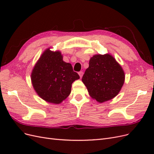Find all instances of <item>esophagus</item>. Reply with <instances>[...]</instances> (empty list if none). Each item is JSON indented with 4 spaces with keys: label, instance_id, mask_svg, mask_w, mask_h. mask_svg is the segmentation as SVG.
<instances>
[{
    "label": "esophagus",
    "instance_id": "obj_1",
    "mask_svg": "<svg viewBox=\"0 0 154 154\" xmlns=\"http://www.w3.org/2000/svg\"><path fill=\"white\" fill-rule=\"evenodd\" d=\"M78 74H79V76H80V78H82V77L83 76V72L82 71H80V72H78Z\"/></svg>",
    "mask_w": 154,
    "mask_h": 154
}]
</instances>
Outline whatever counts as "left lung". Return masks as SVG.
I'll use <instances>...</instances> for the list:
<instances>
[{
	"mask_svg": "<svg viewBox=\"0 0 154 154\" xmlns=\"http://www.w3.org/2000/svg\"><path fill=\"white\" fill-rule=\"evenodd\" d=\"M125 72L111 54H95L82 77L88 94L99 103L113 99L124 84Z\"/></svg>",
	"mask_w": 154,
	"mask_h": 154,
	"instance_id": "obj_1",
	"label": "left lung"
}]
</instances>
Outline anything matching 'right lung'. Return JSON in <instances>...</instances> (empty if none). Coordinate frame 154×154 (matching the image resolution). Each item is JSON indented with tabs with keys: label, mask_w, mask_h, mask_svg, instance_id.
Masks as SVG:
<instances>
[{
	"label": "right lung",
	"mask_w": 154,
	"mask_h": 154,
	"mask_svg": "<svg viewBox=\"0 0 154 154\" xmlns=\"http://www.w3.org/2000/svg\"><path fill=\"white\" fill-rule=\"evenodd\" d=\"M79 78L72 65L63 61L61 52L50 48L42 54L31 74L36 94L53 104H60L66 100L71 94L72 83Z\"/></svg>",
	"instance_id": "1"
}]
</instances>
